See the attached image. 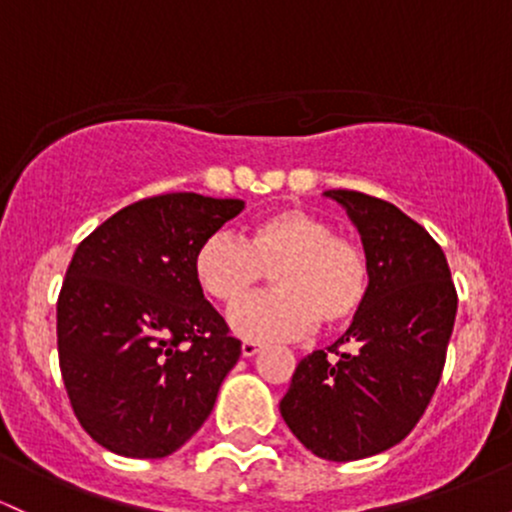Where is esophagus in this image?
<instances>
[{
    "mask_svg": "<svg viewBox=\"0 0 512 512\" xmlns=\"http://www.w3.org/2000/svg\"><path fill=\"white\" fill-rule=\"evenodd\" d=\"M260 350H262V342H255V340H245L243 345H240V352H243V357H255Z\"/></svg>",
    "mask_w": 512,
    "mask_h": 512,
    "instance_id": "1",
    "label": "esophagus"
}]
</instances>
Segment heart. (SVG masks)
Wrapping results in <instances>:
<instances>
[{"instance_id": "b5f03b06", "label": "heart", "mask_w": 512, "mask_h": 512, "mask_svg": "<svg viewBox=\"0 0 512 512\" xmlns=\"http://www.w3.org/2000/svg\"><path fill=\"white\" fill-rule=\"evenodd\" d=\"M192 272L201 291L228 308L273 274L277 292L230 313L235 333L250 340L299 338L318 320L325 328L347 323L362 311L372 286L362 247L296 206L262 216L245 240L209 235L194 252Z\"/></svg>"}]
</instances>
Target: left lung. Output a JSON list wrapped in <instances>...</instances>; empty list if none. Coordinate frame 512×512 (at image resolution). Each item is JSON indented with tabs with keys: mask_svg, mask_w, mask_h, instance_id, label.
<instances>
[{
	"mask_svg": "<svg viewBox=\"0 0 512 512\" xmlns=\"http://www.w3.org/2000/svg\"><path fill=\"white\" fill-rule=\"evenodd\" d=\"M355 223L372 286L347 333L291 376L279 411L296 440L328 462L374 457L403 440L440 384L457 291L430 233L389 201L328 189ZM343 350L340 351L339 347Z\"/></svg>",
	"mask_w": 512,
	"mask_h": 512,
	"instance_id": "8db88e82",
	"label": "left lung"
}]
</instances>
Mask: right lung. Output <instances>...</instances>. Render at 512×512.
I'll use <instances>...</instances> for the list:
<instances>
[{
  "label": "right lung",
  "mask_w": 512,
  "mask_h": 512,
  "mask_svg": "<svg viewBox=\"0 0 512 512\" xmlns=\"http://www.w3.org/2000/svg\"><path fill=\"white\" fill-rule=\"evenodd\" d=\"M243 209L194 192L150 196L77 245L58 296L60 372L80 425L109 452L167 457L211 415L240 340L192 262Z\"/></svg>",
  "instance_id": "add662e5"
}]
</instances>
